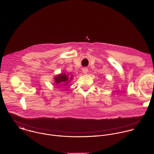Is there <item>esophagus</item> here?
<instances>
[{"label": "esophagus", "instance_id": "obj_1", "mask_svg": "<svg viewBox=\"0 0 154 154\" xmlns=\"http://www.w3.org/2000/svg\"><path fill=\"white\" fill-rule=\"evenodd\" d=\"M88 68H86V67H85V68H83L82 69V71H83V72L84 74H86L87 72H88Z\"/></svg>", "mask_w": 154, "mask_h": 154}]
</instances>
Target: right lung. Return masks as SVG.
<instances>
[{
    "label": "right lung",
    "mask_w": 154,
    "mask_h": 154,
    "mask_svg": "<svg viewBox=\"0 0 154 154\" xmlns=\"http://www.w3.org/2000/svg\"><path fill=\"white\" fill-rule=\"evenodd\" d=\"M71 79H72V77H71ZM54 79L57 85L59 86H62V87L66 85L69 82V77L66 74H61L57 75L54 78Z\"/></svg>",
    "instance_id": "obj_1"
}]
</instances>
